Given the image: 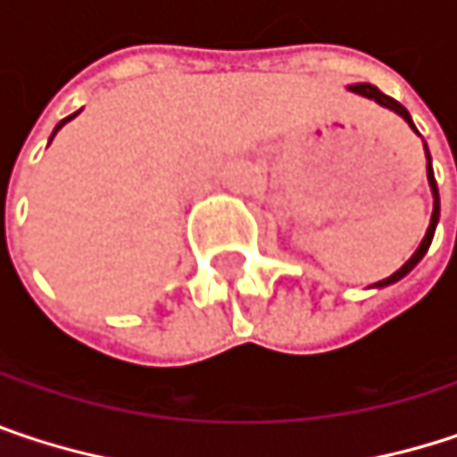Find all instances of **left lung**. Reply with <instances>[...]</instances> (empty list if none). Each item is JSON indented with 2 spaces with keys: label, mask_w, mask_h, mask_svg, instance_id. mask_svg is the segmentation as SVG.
I'll return each mask as SVG.
<instances>
[{
  "label": "left lung",
  "mask_w": 457,
  "mask_h": 457,
  "mask_svg": "<svg viewBox=\"0 0 457 457\" xmlns=\"http://www.w3.org/2000/svg\"><path fill=\"white\" fill-rule=\"evenodd\" d=\"M352 92H357V95H362V97H368V100H376L378 105H384V108H389V111H395L397 116H403L408 124H411V129L418 135V129H415V124H412L411 113L405 111V105H400L395 97H389V95H384L378 87H373V84H352L349 87ZM426 147V145H423ZM426 177H428V187H431V195H434V212H431V222H428V229H426V235H423V240H420V245L415 248V253H412L411 259L395 272V275H389V278H384V280H378V283H373L376 288H384V286H392V283H397V280H403L408 272H411L412 267L426 256V251H428V245H431V237H434V229H436V222H439V190H436V179H434V169H431V155H428V147H426Z\"/></svg>",
  "instance_id": "obj_1"
}]
</instances>
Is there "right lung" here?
Instances as JSON below:
<instances>
[{
  "mask_svg": "<svg viewBox=\"0 0 457 457\" xmlns=\"http://www.w3.org/2000/svg\"><path fill=\"white\" fill-rule=\"evenodd\" d=\"M71 119H76V113H73V116H68V119H62V121H60V124L54 127V132H52V137H54V135H57V129H62V124H68ZM52 137H49V142H52Z\"/></svg>",
  "mask_w": 457,
  "mask_h": 457,
  "instance_id": "right-lung-1",
  "label": "right lung"
}]
</instances>
